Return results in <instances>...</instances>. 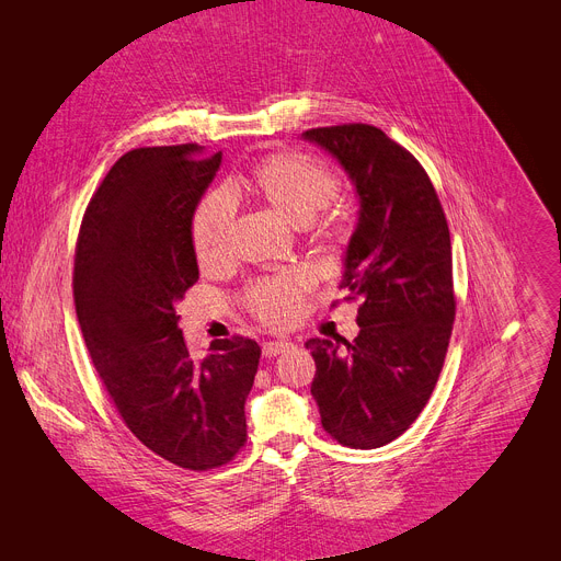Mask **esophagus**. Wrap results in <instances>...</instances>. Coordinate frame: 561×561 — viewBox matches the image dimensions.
<instances>
[{"mask_svg":"<svg viewBox=\"0 0 561 561\" xmlns=\"http://www.w3.org/2000/svg\"><path fill=\"white\" fill-rule=\"evenodd\" d=\"M290 347H293V343H288V341H268V343H263V357L273 359Z\"/></svg>","mask_w":561,"mask_h":561,"instance_id":"esophagus-1","label":"esophagus"}]
</instances>
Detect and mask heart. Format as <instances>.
I'll use <instances>...</instances> for the list:
<instances>
[{
  "instance_id": "b5f03b06",
  "label": "heart",
  "mask_w": 561,
  "mask_h": 561,
  "mask_svg": "<svg viewBox=\"0 0 561 561\" xmlns=\"http://www.w3.org/2000/svg\"><path fill=\"white\" fill-rule=\"evenodd\" d=\"M248 184L275 211L293 225H309L336 199L341 184L336 172L307 152H277L259 161ZM236 216V197L229 188H214L197 202L191 218V241L202 265H216L227 256L229 233ZM322 229L341 233V222L328 218ZM305 277L279 273L256 279L243 293L248 311L268 328H284L300 316Z\"/></svg>"
}]
</instances>
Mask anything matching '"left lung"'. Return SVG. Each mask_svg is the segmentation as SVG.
Masks as SVG:
<instances>
[{
  "instance_id": "1",
  "label": "left lung",
  "mask_w": 561,
  "mask_h": 561,
  "mask_svg": "<svg viewBox=\"0 0 561 561\" xmlns=\"http://www.w3.org/2000/svg\"><path fill=\"white\" fill-rule=\"evenodd\" d=\"M355 182L362 211L341 288L359 300L355 341L309 339L311 396L341 446L391 444L425 409L455 322L450 229L419 159L385 131L350 123L305 131Z\"/></svg>"
}]
</instances>
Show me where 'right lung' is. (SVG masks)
<instances>
[{
	"instance_id": "right-lung-1",
	"label": "right lung",
	"mask_w": 561,
	"mask_h": 561,
	"mask_svg": "<svg viewBox=\"0 0 561 561\" xmlns=\"http://www.w3.org/2000/svg\"><path fill=\"white\" fill-rule=\"evenodd\" d=\"M220 161L195 142L127 152L88 202L75 250L77 318L111 402L142 446L188 470L245 446L261 357L231 336L193 359L174 311L199 279L191 218Z\"/></svg>"
}]
</instances>
